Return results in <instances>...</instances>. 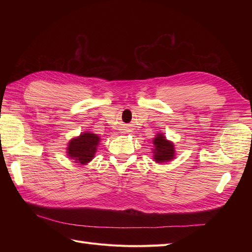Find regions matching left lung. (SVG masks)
I'll list each match as a JSON object with an SVG mask.
<instances>
[{"instance_id": "8db88e82", "label": "left lung", "mask_w": 252, "mask_h": 252, "mask_svg": "<svg viewBox=\"0 0 252 252\" xmlns=\"http://www.w3.org/2000/svg\"><path fill=\"white\" fill-rule=\"evenodd\" d=\"M155 144V149L154 158L156 159L157 163H164L168 162L174 157V147L172 143L168 142L163 134L157 135V138L154 140Z\"/></svg>"}]
</instances>
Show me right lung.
I'll list each match as a JSON object with an SVG mask.
<instances>
[{"instance_id":"right-lung-1","label":"right lung","mask_w":252,"mask_h":252,"mask_svg":"<svg viewBox=\"0 0 252 252\" xmlns=\"http://www.w3.org/2000/svg\"><path fill=\"white\" fill-rule=\"evenodd\" d=\"M100 138L94 133H82L79 138L72 139L67 148V154L75 163L86 164L93 159Z\"/></svg>"}]
</instances>
